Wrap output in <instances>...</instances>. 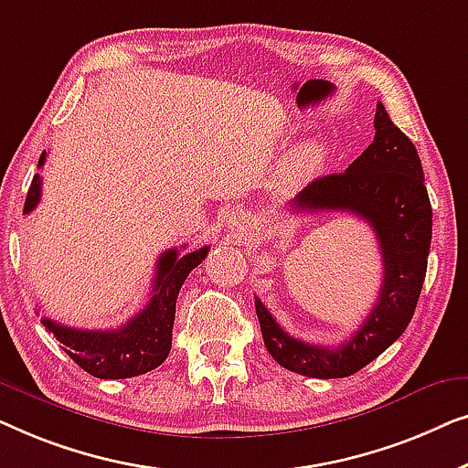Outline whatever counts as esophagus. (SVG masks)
<instances>
[{"label":"esophagus","mask_w":468,"mask_h":468,"mask_svg":"<svg viewBox=\"0 0 468 468\" xmlns=\"http://www.w3.org/2000/svg\"><path fill=\"white\" fill-rule=\"evenodd\" d=\"M250 216L246 212H241V209H233L231 214H229V229H231L233 235H248L250 231Z\"/></svg>","instance_id":"34e87169"}]
</instances>
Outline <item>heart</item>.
Segmentation results:
<instances>
[{
  "label": "heart",
  "instance_id": "obj_1",
  "mask_svg": "<svg viewBox=\"0 0 468 468\" xmlns=\"http://www.w3.org/2000/svg\"><path fill=\"white\" fill-rule=\"evenodd\" d=\"M322 159H324V148L318 146V144H305V146H301L297 153L291 156L288 169H291L292 176H309L320 165Z\"/></svg>",
  "mask_w": 468,
  "mask_h": 468
}]
</instances>
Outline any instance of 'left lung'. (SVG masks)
Segmentation results:
<instances>
[{
	"instance_id": "8db88e82",
	"label": "left lung",
	"mask_w": 468,
	"mask_h": 468,
	"mask_svg": "<svg viewBox=\"0 0 468 468\" xmlns=\"http://www.w3.org/2000/svg\"><path fill=\"white\" fill-rule=\"evenodd\" d=\"M373 124V142L350 167L315 177L291 203L297 212L356 214L373 227L384 280L371 314L339 347H322L294 339L261 299L254 301L267 352L278 365L307 378H347L367 367L403 335L422 292L432 239V207L422 163L381 103Z\"/></svg>"
}]
</instances>
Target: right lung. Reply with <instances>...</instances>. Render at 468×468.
Returning <instances> with one entry per match:
<instances>
[{
	"label": "right lung",
	"mask_w": 468,
	"mask_h": 468,
	"mask_svg": "<svg viewBox=\"0 0 468 468\" xmlns=\"http://www.w3.org/2000/svg\"><path fill=\"white\" fill-rule=\"evenodd\" d=\"M46 163L42 153L37 167ZM42 195V177L36 174L31 182L23 214L34 212ZM184 248V246H182ZM209 252L203 246L195 252L180 254L177 248L163 252L156 261V278L146 307L127 324L112 331H84L69 328L50 318H42V324L63 346L68 356L84 371L100 379H124L148 373L165 363L171 350V331L176 320V299L188 273L193 271Z\"/></svg>",
	"instance_id": "1"
}]
</instances>
